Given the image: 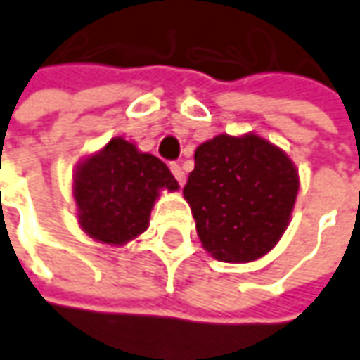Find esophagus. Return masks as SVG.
Returning a JSON list of instances; mask_svg holds the SVG:
<instances>
[{
    "label": "esophagus",
    "mask_w": 360,
    "mask_h": 360,
    "mask_svg": "<svg viewBox=\"0 0 360 360\" xmlns=\"http://www.w3.org/2000/svg\"><path fill=\"white\" fill-rule=\"evenodd\" d=\"M169 167H171V173H173V177L177 179V183L183 185V183H185V173H183V169H181L179 163H171Z\"/></svg>",
    "instance_id": "1"
}]
</instances>
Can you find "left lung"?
Listing matches in <instances>:
<instances>
[{
  "mask_svg": "<svg viewBox=\"0 0 360 360\" xmlns=\"http://www.w3.org/2000/svg\"><path fill=\"white\" fill-rule=\"evenodd\" d=\"M297 191L291 159L257 135H217L199 145L183 187L203 247L225 263L271 251L287 229Z\"/></svg>",
  "mask_w": 360,
  "mask_h": 360,
  "instance_id": "8db88e82",
  "label": "left lung"
}]
</instances>
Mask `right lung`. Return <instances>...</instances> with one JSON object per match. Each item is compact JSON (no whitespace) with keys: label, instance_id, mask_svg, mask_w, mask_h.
<instances>
[{"label":"right lung","instance_id":"right-lung-1","mask_svg":"<svg viewBox=\"0 0 360 360\" xmlns=\"http://www.w3.org/2000/svg\"><path fill=\"white\" fill-rule=\"evenodd\" d=\"M161 189H179L167 165L115 137L77 169L73 197L79 225L97 241L123 245L147 229Z\"/></svg>","mask_w":360,"mask_h":360}]
</instances>
